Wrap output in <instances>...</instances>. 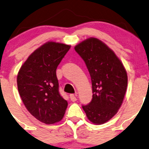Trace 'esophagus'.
<instances>
[{"label": "esophagus", "instance_id": "esophagus-1", "mask_svg": "<svg viewBox=\"0 0 149 149\" xmlns=\"http://www.w3.org/2000/svg\"><path fill=\"white\" fill-rule=\"evenodd\" d=\"M70 100L72 102H76L77 100V98H76V95H74V94H70Z\"/></svg>", "mask_w": 149, "mask_h": 149}]
</instances>
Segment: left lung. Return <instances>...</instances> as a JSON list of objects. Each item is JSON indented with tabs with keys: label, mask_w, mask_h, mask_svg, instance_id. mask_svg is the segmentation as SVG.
<instances>
[{
	"label": "left lung",
	"mask_w": 149,
	"mask_h": 149,
	"mask_svg": "<svg viewBox=\"0 0 149 149\" xmlns=\"http://www.w3.org/2000/svg\"><path fill=\"white\" fill-rule=\"evenodd\" d=\"M74 49L85 62L92 84V100L82 107L90 122L104 124L116 115L123 104L127 71L114 51L99 39L89 37Z\"/></svg>",
	"instance_id": "obj_1"
}]
</instances>
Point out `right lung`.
<instances>
[{
  "label": "right lung",
  "instance_id": "right-lung-1",
  "mask_svg": "<svg viewBox=\"0 0 149 149\" xmlns=\"http://www.w3.org/2000/svg\"><path fill=\"white\" fill-rule=\"evenodd\" d=\"M70 45L47 42L36 49L21 66L17 75L19 95L26 109L45 124L60 122L68 102L59 94L56 69Z\"/></svg>",
  "mask_w": 149,
  "mask_h": 149
}]
</instances>
